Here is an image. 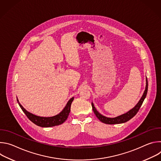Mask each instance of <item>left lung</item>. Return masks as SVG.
Returning <instances> with one entry per match:
<instances>
[{
    "instance_id": "obj_1",
    "label": "left lung",
    "mask_w": 161,
    "mask_h": 161,
    "mask_svg": "<svg viewBox=\"0 0 161 161\" xmlns=\"http://www.w3.org/2000/svg\"><path fill=\"white\" fill-rule=\"evenodd\" d=\"M147 81V85H146V88H145V90L143 93V96L142 97L141 99L140 100V101L138 102L136 104V106L132 108L131 110H130L129 111H128L127 113L122 114V115H120L119 117H115V118H108V117H106L103 115H102L101 114H100L95 108L94 104L92 103V107L93 111L96 114V116L97 117V119L102 122L103 123L106 124H122V123H124L126 122L127 121H129L130 119H131L132 117H134L136 113L138 112L140 107L142 106L146 96L147 94V92H148V81H147V78L146 79Z\"/></svg>"
}]
</instances>
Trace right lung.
I'll return each instance as SVG.
<instances>
[{
  "label": "right lung",
  "instance_id": "1",
  "mask_svg": "<svg viewBox=\"0 0 161 161\" xmlns=\"http://www.w3.org/2000/svg\"><path fill=\"white\" fill-rule=\"evenodd\" d=\"M73 100H74V97H72L71 99H70L69 101L67 102L63 111L60 112L58 114H57V115H55L52 117H41L36 116L35 114H33L29 113V111H27L19 103H18V104L21 108L22 111H24V113L26 114L27 118L34 124L42 127H53V126L60 125L67 120L69 116V114L70 113L71 106ZM17 101L18 102V99H17Z\"/></svg>",
  "mask_w": 161,
  "mask_h": 161
}]
</instances>
